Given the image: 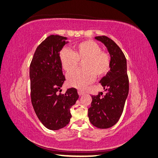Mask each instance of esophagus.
<instances>
[{
	"mask_svg": "<svg viewBox=\"0 0 158 158\" xmlns=\"http://www.w3.org/2000/svg\"><path fill=\"white\" fill-rule=\"evenodd\" d=\"M78 93H79V96H81V95H83L84 94H85V92L81 90V89H79V90H78Z\"/></svg>",
	"mask_w": 158,
	"mask_h": 158,
	"instance_id": "obj_1",
	"label": "esophagus"
}]
</instances>
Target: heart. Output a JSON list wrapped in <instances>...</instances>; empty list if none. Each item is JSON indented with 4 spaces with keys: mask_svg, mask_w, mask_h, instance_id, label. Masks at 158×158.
<instances>
[{
    "mask_svg": "<svg viewBox=\"0 0 158 158\" xmlns=\"http://www.w3.org/2000/svg\"><path fill=\"white\" fill-rule=\"evenodd\" d=\"M59 59L63 69L66 72L76 69L79 61L83 62L81 68L67 76L68 84L77 88H83L93 82L95 76L103 77L109 72L111 66V57L95 41L86 40L75 46L74 52L64 48L59 54Z\"/></svg>",
    "mask_w": 158,
    "mask_h": 158,
    "instance_id": "b5f03b06",
    "label": "heart"
}]
</instances>
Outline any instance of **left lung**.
I'll return each mask as SVG.
<instances>
[{
    "instance_id": "8db88e82",
    "label": "left lung",
    "mask_w": 158,
    "mask_h": 158,
    "mask_svg": "<svg viewBox=\"0 0 158 158\" xmlns=\"http://www.w3.org/2000/svg\"><path fill=\"white\" fill-rule=\"evenodd\" d=\"M101 41L110 54V70L100 81L107 93L92 95L88 117L94 126L101 129L112 127L123 114L124 106L129 92V80L127 74L125 56L113 40L105 35L95 37Z\"/></svg>"
}]
</instances>
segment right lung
Segmentation results:
<instances>
[{
  "instance_id": "obj_1",
  "label": "right lung",
  "mask_w": 158,
  "mask_h": 158,
  "mask_svg": "<svg viewBox=\"0 0 158 158\" xmlns=\"http://www.w3.org/2000/svg\"><path fill=\"white\" fill-rule=\"evenodd\" d=\"M67 38L51 35L35 49L30 65L31 102L38 118L47 128L57 131L66 126L70 109L79 98L77 89L58 94L65 81L59 59Z\"/></svg>"
}]
</instances>
